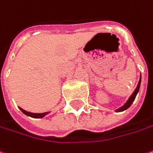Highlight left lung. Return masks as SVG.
<instances>
[{"mask_svg":"<svg viewBox=\"0 0 153 153\" xmlns=\"http://www.w3.org/2000/svg\"><path fill=\"white\" fill-rule=\"evenodd\" d=\"M140 82H141V75H140V80H139V82H138V85H137L136 88H135V90L134 91V92L132 93V95L129 97V98L127 100V102L124 103L123 106H121L120 108H118V109H116V110H115L116 112H122V111H124V110H128L130 106H131V104H132L133 102L134 101V99H135V97H136L137 94H138V92H139L140 86Z\"/></svg>","mask_w":153,"mask_h":153,"instance_id":"8db88e82","label":"left lung"}]
</instances>
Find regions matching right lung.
Listing matches in <instances>:
<instances>
[{
  "label": "right lung",
  "instance_id": "1",
  "mask_svg": "<svg viewBox=\"0 0 153 153\" xmlns=\"http://www.w3.org/2000/svg\"><path fill=\"white\" fill-rule=\"evenodd\" d=\"M19 110H21L25 115L30 116V117H33V118H43V117H44L46 115H48V114L50 113V111H48V112H43V113H32V112H29V111H26V110H23V109L20 108V107H19Z\"/></svg>",
  "mask_w": 153,
  "mask_h": 153
}]
</instances>
